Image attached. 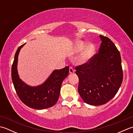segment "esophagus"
I'll return each instance as SVG.
<instances>
[{"label":"esophagus","instance_id":"esophagus-1","mask_svg":"<svg viewBox=\"0 0 133 133\" xmlns=\"http://www.w3.org/2000/svg\"><path fill=\"white\" fill-rule=\"evenodd\" d=\"M74 71H75L74 69L73 68H72V67H70V68H69V72H70V73H71V74L74 73Z\"/></svg>","mask_w":133,"mask_h":133}]
</instances>
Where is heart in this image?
Masks as SVG:
<instances>
[{
    "instance_id": "obj_1",
    "label": "heart",
    "mask_w": 133,
    "mask_h": 133,
    "mask_svg": "<svg viewBox=\"0 0 133 133\" xmlns=\"http://www.w3.org/2000/svg\"><path fill=\"white\" fill-rule=\"evenodd\" d=\"M86 46L87 43L83 41H79L77 43L76 46V49L77 51H81L84 49ZM95 52V46L94 44H89L83 52L81 56L80 57V62L81 63H86L92 58Z\"/></svg>"
}]
</instances>
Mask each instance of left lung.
<instances>
[{
  "label": "left lung",
  "instance_id": "1",
  "mask_svg": "<svg viewBox=\"0 0 133 133\" xmlns=\"http://www.w3.org/2000/svg\"><path fill=\"white\" fill-rule=\"evenodd\" d=\"M98 52L75 67L79 78V94L89 105H100L111 100L123 81L121 54L110 38L100 35Z\"/></svg>",
  "mask_w": 133,
  "mask_h": 133
}]
</instances>
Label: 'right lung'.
<instances>
[{
    "label": "right lung",
    "instance_id": "obj_1",
    "mask_svg": "<svg viewBox=\"0 0 133 133\" xmlns=\"http://www.w3.org/2000/svg\"><path fill=\"white\" fill-rule=\"evenodd\" d=\"M25 44L17 49L11 67V78L15 90L19 99L29 107L36 110L51 107L58 100L62 82L68 75L69 67L55 70L43 84L37 87H30L19 79L17 71L18 54Z\"/></svg>",
    "mask_w": 133,
    "mask_h": 133
}]
</instances>
